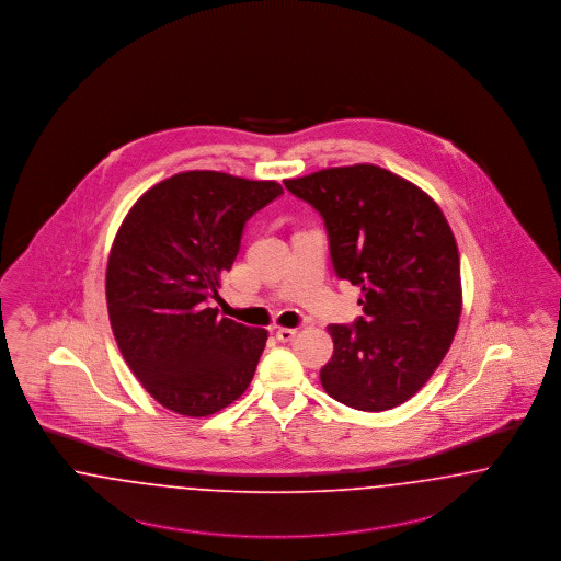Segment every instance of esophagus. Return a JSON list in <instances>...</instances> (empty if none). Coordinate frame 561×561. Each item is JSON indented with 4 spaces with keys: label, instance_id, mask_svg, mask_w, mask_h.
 Listing matches in <instances>:
<instances>
[{
    "label": "esophagus",
    "instance_id": "1",
    "mask_svg": "<svg viewBox=\"0 0 561 561\" xmlns=\"http://www.w3.org/2000/svg\"><path fill=\"white\" fill-rule=\"evenodd\" d=\"M295 335H297V329H289V327H280V329H276V340H278V342H291Z\"/></svg>",
    "mask_w": 561,
    "mask_h": 561
}]
</instances>
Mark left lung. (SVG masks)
I'll return each mask as SVG.
<instances>
[{
  "instance_id": "left-lung-1",
  "label": "left lung",
  "mask_w": 561,
  "mask_h": 561,
  "mask_svg": "<svg viewBox=\"0 0 561 561\" xmlns=\"http://www.w3.org/2000/svg\"><path fill=\"white\" fill-rule=\"evenodd\" d=\"M324 219L337 276L363 289L365 317L329 324L324 391L356 411L407 402L434 375L463 308L461 262L438 203L391 171L358 163L285 180Z\"/></svg>"
}]
</instances>
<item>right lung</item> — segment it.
I'll list each match as a JSON object with an SVG mask.
<instances>
[{"label":"right lung","instance_id":"add662e5","mask_svg":"<svg viewBox=\"0 0 561 561\" xmlns=\"http://www.w3.org/2000/svg\"><path fill=\"white\" fill-rule=\"evenodd\" d=\"M278 195L274 180L182 171L123 219L106 264L108 318L125 363L168 411L207 416L249 388L268 331L219 318L209 299L244 221Z\"/></svg>","mask_w":561,"mask_h":561}]
</instances>
